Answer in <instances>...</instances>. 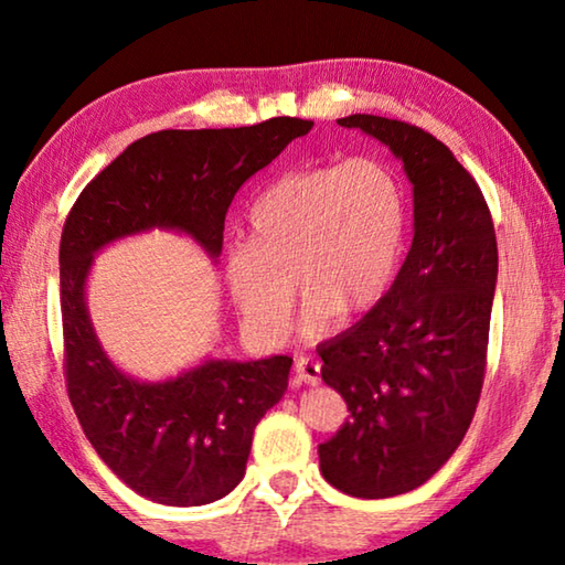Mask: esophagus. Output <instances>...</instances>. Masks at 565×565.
Returning a JSON list of instances; mask_svg holds the SVG:
<instances>
[{
	"instance_id": "esophagus-1",
	"label": "esophagus",
	"mask_w": 565,
	"mask_h": 565,
	"mask_svg": "<svg viewBox=\"0 0 565 565\" xmlns=\"http://www.w3.org/2000/svg\"><path fill=\"white\" fill-rule=\"evenodd\" d=\"M294 366H296V376H299V381H303V384L317 386L321 381V366L313 359L299 356V359H296Z\"/></svg>"
}]
</instances>
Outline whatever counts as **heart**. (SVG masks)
Instances as JSON below:
<instances>
[{"instance_id":"heart-1","label":"heart","mask_w":565,"mask_h":565,"mask_svg":"<svg viewBox=\"0 0 565 565\" xmlns=\"http://www.w3.org/2000/svg\"><path fill=\"white\" fill-rule=\"evenodd\" d=\"M404 181L379 159L313 167L281 177L248 212L246 246L226 254L224 279L244 327L279 339L294 309V279L306 327L333 313L356 317L384 299L406 246Z\"/></svg>"}]
</instances>
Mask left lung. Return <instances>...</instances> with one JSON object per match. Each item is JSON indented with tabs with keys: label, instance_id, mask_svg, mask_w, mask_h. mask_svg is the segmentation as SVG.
<instances>
[{
	"label": "left lung",
	"instance_id": "obj_1",
	"mask_svg": "<svg viewBox=\"0 0 565 565\" xmlns=\"http://www.w3.org/2000/svg\"><path fill=\"white\" fill-rule=\"evenodd\" d=\"M339 124L369 134L404 164L414 189V242L384 299L319 343L321 379L351 414L319 444V461L339 491L391 499L426 483L471 426L499 246L481 189L436 137L374 114Z\"/></svg>",
	"mask_w": 565,
	"mask_h": 565
}]
</instances>
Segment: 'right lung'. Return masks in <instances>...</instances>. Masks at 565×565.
<instances>
[{"label": "right lung", "instance_id": "right-lung-1", "mask_svg": "<svg viewBox=\"0 0 565 565\" xmlns=\"http://www.w3.org/2000/svg\"><path fill=\"white\" fill-rule=\"evenodd\" d=\"M313 121L274 117L238 129H164L134 141L82 191L60 244L66 391L114 476L164 505L224 499L244 478L254 428L279 404L291 356H209L177 376L141 381L104 351L87 306L94 256L154 228L189 236L218 259L238 186Z\"/></svg>", "mask_w": 565, "mask_h": 565}]
</instances>
